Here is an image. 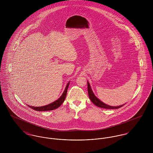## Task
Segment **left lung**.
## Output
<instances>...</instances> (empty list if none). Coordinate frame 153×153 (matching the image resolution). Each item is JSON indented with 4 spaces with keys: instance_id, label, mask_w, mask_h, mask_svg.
<instances>
[{
    "instance_id": "8db88e82",
    "label": "left lung",
    "mask_w": 153,
    "mask_h": 153,
    "mask_svg": "<svg viewBox=\"0 0 153 153\" xmlns=\"http://www.w3.org/2000/svg\"><path fill=\"white\" fill-rule=\"evenodd\" d=\"M88 83V96L89 97V99L91 100V101L97 107H99L100 108H105V109H116V108H118L121 107H122L123 105H120V106H118V107H111L109 105H107V104H105L104 103H103L102 102H101V101H100L94 94L91 87L89 85V84Z\"/></svg>"
}]
</instances>
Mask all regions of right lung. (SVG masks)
<instances>
[{"instance_id": "obj_1", "label": "right lung", "mask_w": 153, "mask_h": 153, "mask_svg": "<svg viewBox=\"0 0 153 153\" xmlns=\"http://www.w3.org/2000/svg\"><path fill=\"white\" fill-rule=\"evenodd\" d=\"M69 82L67 84L66 87L65 91H64L62 95H61V97L57 100L56 101L53 102L52 103L45 105V106H43V107H31V106H29V107H30L31 108L36 110V111H51V110H53V109H56L58 107H59L61 106V105L64 102L65 99L66 98V93H67V90H68V88L69 86Z\"/></svg>"}]
</instances>
